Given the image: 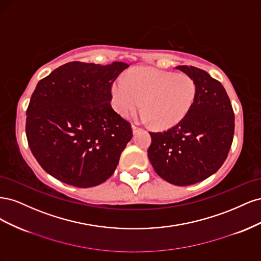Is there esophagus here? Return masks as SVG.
I'll list each match as a JSON object with an SVG mask.
<instances>
[{"instance_id": "1", "label": "esophagus", "mask_w": 261, "mask_h": 261, "mask_svg": "<svg viewBox=\"0 0 261 261\" xmlns=\"http://www.w3.org/2000/svg\"><path fill=\"white\" fill-rule=\"evenodd\" d=\"M132 128H133V133H134V134H136L139 129H141L140 127H138V126H137L136 124H133V125H132Z\"/></svg>"}]
</instances>
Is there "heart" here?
<instances>
[{
    "label": "heart",
    "instance_id": "obj_1",
    "mask_svg": "<svg viewBox=\"0 0 261 261\" xmlns=\"http://www.w3.org/2000/svg\"><path fill=\"white\" fill-rule=\"evenodd\" d=\"M112 105L115 111L127 117L143 107L145 120L153 127L167 129L179 123L191 111L197 96V86L186 74L139 67L132 69L125 80L112 84Z\"/></svg>",
    "mask_w": 261,
    "mask_h": 261
}]
</instances>
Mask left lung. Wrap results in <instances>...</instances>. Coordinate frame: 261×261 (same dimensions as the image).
<instances>
[{
    "mask_svg": "<svg viewBox=\"0 0 261 261\" xmlns=\"http://www.w3.org/2000/svg\"><path fill=\"white\" fill-rule=\"evenodd\" d=\"M176 68L193 78L197 96L179 123L163 133L150 132L148 156L158 175L187 186L206 179L225 161L233 141L234 112L224 87L206 70Z\"/></svg>",
    "mask_w": 261,
    "mask_h": 261,
    "instance_id": "obj_1",
    "label": "left lung"
}]
</instances>
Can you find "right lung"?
I'll return each mask as SVG.
<instances>
[{
    "label": "right lung",
    "mask_w": 261,
    "mask_h": 261,
    "mask_svg": "<svg viewBox=\"0 0 261 261\" xmlns=\"http://www.w3.org/2000/svg\"><path fill=\"white\" fill-rule=\"evenodd\" d=\"M128 66L69 62L38 83L27 109L26 135L50 175L85 188L113 174L133 130L110 103L111 88Z\"/></svg>",
    "instance_id": "right-lung-1"
}]
</instances>
